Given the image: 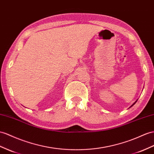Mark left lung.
I'll use <instances>...</instances> for the list:
<instances>
[{
    "mask_svg": "<svg viewBox=\"0 0 154 154\" xmlns=\"http://www.w3.org/2000/svg\"><path fill=\"white\" fill-rule=\"evenodd\" d=\"M137 100H136V101H135V102H134V103H133V104H132V105H131V106H130V107H129V108H131V107H133V105H135V103H136V102H137Z\"/></svg>",
    "mask_w": 154,
    "mask_h": 154,
    "instance_id": "1",
    "label": "left lung"
}]
</instances>
